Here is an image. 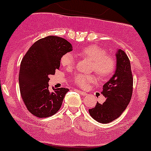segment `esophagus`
<instances>
[{"label": "esophagus", "mask_w": 151, "mask_h": 151, "mask_svg": "<svg viewBox=\"0 0 151 151\" xmlns=\"http://www.w3.org/2000/svg\"><path fill=\"white\" fill-rule=\"evenodd\" d=\"M79 93H80L81 94V96H87V95H88L86 92H84V91H79Z\"/></svg>", "instance_id": "obj_1"}]
</instances>
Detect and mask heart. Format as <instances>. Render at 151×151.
I'll return each instance as SVG.
<instances>
[{"mask_svg": "<svg viewBox=\"0 0 151 151\" xmlns=\"http://www.w3.org/2000/svg\"><path fill=\"white\" fill-rule=\"evenodd\" d=\"M106 50L98 45H88L83 48L78 54L91 60L93 63L91 69L101 77H107L113 73L116 68L114 58L106 55ZM75 58L70 53H65L60 58V64L65 68H71L75 65ZM75 83L83 88H86L91 83L96 81L93 76L78 74L76 76Z\"/></svg>", "mask_w": 151, "mask_h": 151, "instance_id": "heart-1", "label": "heart"}]
</instances>
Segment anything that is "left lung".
Listing matches in <instances>:
<instances>
[{
	"label": "left lung",
	"instance_id": "left-lung-1",
	"mask_svg": "<svg viewBox=\"0 0 151 151\" xmlns=\"http://www.w3.org/2000/svg\"><path fill=\"white\" fill-rule=\"evenodd\" d=\"M116 68L110 80L103 85L101 93L106 98L101 104L97 103L89 109L91 116L101 123H108L123 113L131 99L133 93V75L128 57L121 49L116 53Z\"/></svg>",
	"mask_w": 151,
	"mask_h": 151
}]
</instances>
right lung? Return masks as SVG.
Here are the masks:
<instances>
[{
	"label": "right lung",
	"mask_w": 151,
	"mask_h": 151,
	"mask_svg": "<svg viewBox=\"0 0 151 151\" xmlns=\"http://www.w3.org/2000/svg\"><path fill=\"white\" fill-rule=\"evenodd\" d=\"M65 39L49 35L37 40L23 57L19 71V87L27 109L38 118L51 116L59 111L68 88L48 89L49 76L60 68V58L72 51Z\"/></svg>",
	"instance_id": "obj_1"
}]
</instances>
